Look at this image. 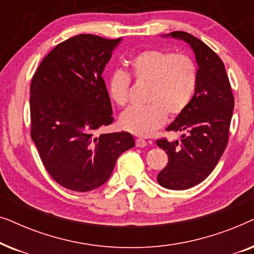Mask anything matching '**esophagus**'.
<instances>
[{
  "instance_id": "esophagus-1",
  "label": "esophagus",
  "mask_w": 254,
  "mask_h": 254,
  "mask_svg": "<svg viewBox=\"0 0 254 254\" xmlns=\"http://www.w3.org/2000/svg\"><path fill=\"white\" fill-rule=\"evenodd\" d=\"M136 147H138V148H144V147H147V144H148V142L145 141V140H143V138H136Z\"/></svg>"
}]
</instances>
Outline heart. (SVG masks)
Masks as SVG:
<instances>
[{"label": "heart", "mask_w": 254, "mask_h": 254, "mask_svg": "<svg viewBox=\"0 0 254 254\" xmlns=\"http://www.w3.org/2000/svg\"><path fill=\"white\" fill-rule=\"evenodd\" d=\"M130 71L135 81L149 84L145 98L149 104L127 109L120 116V126L137 136H150L164 125L166 113L177 117L189 106L196 86V65L186 54L147 50L131 59ZM129 86L126 71H113L107 82L111 99L124 106Z\"/></svg>", "instance_id": "heart-1"}]
</instances>
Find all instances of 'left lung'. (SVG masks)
<instances>
[{
  "instance_id": "1",
  "label": "left lung",
  "mask_w": 254,
  "mask_h": 254,
  "mask_svg": "<svg viewBox=\"0 0 254 254\" xmlns=\"http://www.w3.org/2000/svg\"><path fill=\"white\" fill-rule=\"evenodd\" d=\"M163 37L185 41L192 48L197 64V79L190 103L166 127L183 131L180 141L157 140L156 144L169 156L157 175V182L168 190H187L203 182L223 155L234 111V96L220 57L192 34L176 31Z\"/></svg>"
}]
</instances>
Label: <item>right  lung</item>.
<instances>
[{
	"instance_id": "1",
	"label": "right lung",
	"mask_w": 254,
	"mask_h": 254,
	"mask_svg": "<svg viewBox=\"0 0 254 254\" xmlns=\"http://www.w3.org/2000/svg\"><path fill=\"white\" fill-rule=\"evenodd\" d=\"M121 40L72 37L46 55L31 82V137L47 172L68 190L102 186L135 145L127 131L95 135L113 121L102 74Z\"/></svg>"
}]
</instances>
